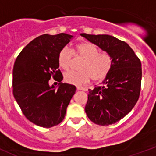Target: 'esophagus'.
<instances>
[{"label":"esophagus","instance_id":"esophagus-1","mask_svg":"<svg viewBox=\"0 0 156 156\" xmlns=\"http://www.w3.org/2000/svg\"><path fill=\"white\" fill-rule=\"evenodd\" d=\"M77 90H80V91H86V88H84V87H80V86H78V87H76Z\"/></svg>","mask_w":156,"mask_h":156}]
</instances>
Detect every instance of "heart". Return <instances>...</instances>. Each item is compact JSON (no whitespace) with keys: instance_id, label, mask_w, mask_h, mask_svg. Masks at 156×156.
Returning <instances> with one entry per match:
<instances>
[{"instance_id":"1","label":"heart","mask_w":156,"mask_h":156,"mask_svg":"<svg viewBox=\"0 0 156 156\" xmlns=\"http://www.w3.org/2000/svg\"><path fill=\"white\" fill-rule=\"evenodd\" d=\"M99 48L91 42L77 44L73 50L75 56L83 59L80 72H69L64 74L67 83L81 85L92 79L100 81L108 75L112 67V58L108 53H100ZM73 53L68 48H63L58 54V64L64 70H69L72 64Z\"/></svg>"}]
</instances>
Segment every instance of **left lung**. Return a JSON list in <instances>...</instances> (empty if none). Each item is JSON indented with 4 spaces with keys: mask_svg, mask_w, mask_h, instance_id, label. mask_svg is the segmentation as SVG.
Listing matches in <instances>:
<instances>
[{
    "mask_svg": "<svg viewBox=\"0 0 156 156\" xmlns=\"http://www.w3.org/2000/svg\"><path fill=\"white\" fill-rule=\"evenodd\" d=\"M108 53L112 67L100 86L88 90L85 112L91 121L105 126L115 123L132 111L141 87V62L126 42L110 35L80 33Z\"/></svg>",
    "mask_w": 156,
    "mask_h": 156,
    "instance_id": "obj_1",
    "label": "left lung"
}]
</instances>
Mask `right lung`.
Segmentation results:
<instances>
[{
    "instance_id": "1",
    "label": "right lung",
    "mask_w": 156,
    "mask_h": 156,
    "mask_svg": "<svg viewBox=\"0 0 156 156\" xmlns=\"http://www.w3.org/2000/svg\"><path fill=\"white\" fill-rule=\"evenodd\" d=\"M73 38L72 35L44 34L28 44L18 55L12 70V92L29 121L42 127L58 125L64 119L76 87L62 83L58 54ZM54 78L58 87L49 85Z\"/></svg>"
}]
</instances>
